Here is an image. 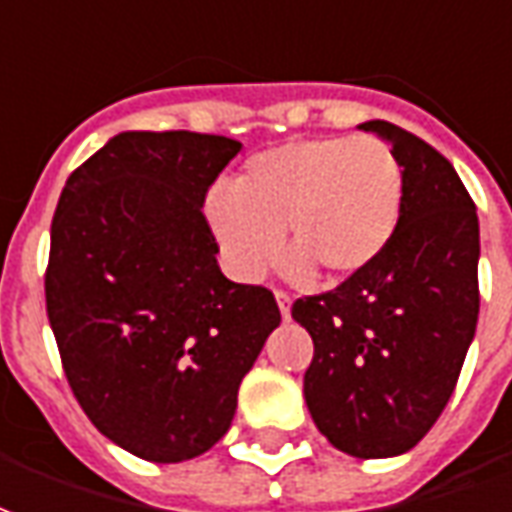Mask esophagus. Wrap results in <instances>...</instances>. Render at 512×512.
<instances>
[{"label":"esophagus","instance_id":"34e87169","mask_svg":"<svg viewBox=\"0 0 512 512\" xmlns=\"http://www.w3.org/2000/svg\"><path fill=\"white\" fill-rule=\"evenodd\" d=\"M276 301H278V309H281V317H284V320H290V306H292L290 295H287L284 290H276Z\"/></svg>","mask_w":512,"mask_h":512}]
</instances>
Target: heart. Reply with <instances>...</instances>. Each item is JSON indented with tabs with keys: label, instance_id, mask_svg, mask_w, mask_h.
Wrapping results in <instances>:
<instances>
[{
	"label": "heart",
	"instance_id": "b5f03b06",
	"mask_svg": "<svg viewBox=\"0 0 512 512\" xmlns=\"http://www.w3.org/2000/svg\"><path fill=\"white\" fill-rule=\"evenodd\" d=\"M211 231L236 276L256 278L284 245L326 281L362 276L393 245L404 167L376 136H326L253 155L231 195L209 197Z\"/></svg>",
	"mask_w": 512,
	"mask_h": 512
}]
</instances>
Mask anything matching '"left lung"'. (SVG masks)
<instances>
[{
	"mask_svg": "<svg viewBox=\"0 0 512 512\" xmlns=\"http://www.w3.org/2000/svg\"><path fill=\"white\" fill-rule=\"evenodd\" d=\"M359 128L404 167L398 234L362 276L298 298L292 317L315 343L303 376L312 421L334 449L376 460L410 451L454 393L477 331L479 220L432 144L384 119Z\"/></svg>",
	"mask_w": 512,
	"mask_h": 512,
	"instance_id": "left-lung-1",
	"label": "left lung"
}]
</instances>
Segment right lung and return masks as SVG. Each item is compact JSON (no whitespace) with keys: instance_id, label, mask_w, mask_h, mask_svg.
Returning a JSON list of instances; mask_svg holds the SVG:
<instances>
[{"instance_id":"obj_1","label":"right lung","mask_w":512,"mask_h":512,"mask_svg":"<svg viewBox=\"0 0 512 512\" xmlns=\"http://www.w3.org/2000/svg\"><path fill=\"white\" fill-rule=\"evenodd\" d=\"M242 144L130 130L83 161L52 217L44 276L63 373L88 421L150 463L228 432L236 393L281 312L217 264L203 203Z\"/></svg>"}]
</instances>
